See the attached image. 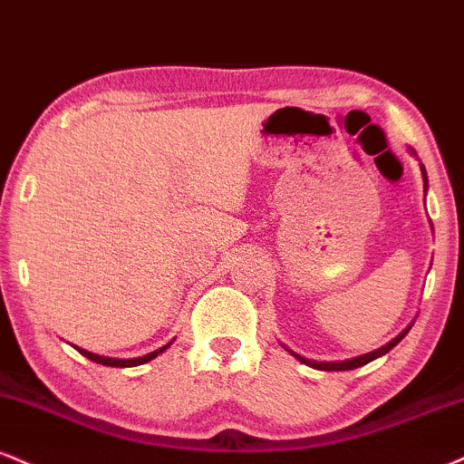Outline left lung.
Masks as SVG:
<instances>
[{
  "instance_id": "1",
  "label": "left lung",
  "mask_w": 464,
  "mask_h": 464,
  "mask_svg": "<svg viewBox=\"0 0 464 464\" xmlns=\"http://www.w3.org/2000/svg\"><path fill=\"white\" fill-rule=\"evenodd\" d=\"M421 166V177H423V189L428 188V175H426V169H423V164H420ZM411 331V326H406L404 331H401L398 337H393L392 342L389 343H384L382 348H378V350H373V353H367V354H361V356H354V359H348V361H339V362H334V361H331V362H326V361H309V359H304V356H300V354H295V353H292V350H289V353H292L295 359H298L300 362H304V365H309V367H315V370H322V372H348V370H356V367H362V365H367V362H372L373 359H378V356H382V354H387L389 350H393L395 345H398L401 339L406 337V333ZM287 350V348H285Z\"/></svg>"
}]
</instances>
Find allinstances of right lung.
Returning <instances> with one entry per match:
<instances>
[{
  "instance_id": "obj_1",
  "label": "right lung",
  "mask_w": 464,
  "mask_h": 464,
  "mask_svg": "<svg viewBox=\"0 0 464 464\" xmlns=\"http://www.w3.org/2000/svg\"><path fill=\"white\" fill-rule=\"evenodd\" d=\"M170 343H172V342H170ZM170 343L161 345L160 350H155V353H150V354L138 356V359H110V356H99V354H92V353H88V350L77 348V345H75V348H77V353H82L83 356H86V359H91V361H94V362H102V365H108V367H136V365H142V362L153 361L155 356L164 353V350H169V348H170Z\"/></svg>"
}]
</instances>
